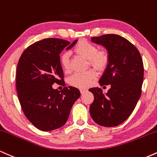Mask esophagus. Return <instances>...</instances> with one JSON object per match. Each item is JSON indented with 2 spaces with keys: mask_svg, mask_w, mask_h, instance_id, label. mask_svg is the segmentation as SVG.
<instances>
[{
  "mask_svg": "<svg viewBox=\"0 0 157 157\" xmlns=\"http://www.w3.org/2000/svg\"><path fill=\"white\" fill-rule=\"evenodd\" d=\"M87 90H84V89H81L80 90V92H81V93H82V94H84V93L85 92H87Z\"/></svg>",
  "mask_w": 157,
  "mask_h": 157,
  "instance_id": "esophagus-1",
  "label": "esophagus"
}]
</instances>
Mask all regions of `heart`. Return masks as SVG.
<instances>
[{"instance_id":"obj_1","label":"heart","mask_w":157,"mask_h":157,"mask_svg":"<svg viewBox=\"0 0 157 157\" xmlns=\"http://www.w3.org/2000/svg\"><path fill=\"white\" fill-rule=\"evenodd\" d=\"M74 52L89 61V64L98 70H103L108 62V55L105 51H98L96 45L86 40H81L74 47ZM60 61L63 69L67 72L70 70V54L64 52L61 54ZM96 78L93 70L84 73H74L68 78V83L73 87L84 89L90 86Z\"/></svg>"}]
</instances>
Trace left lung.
<instances>
[{
  "label": "left lung",
  "mask_w": 157,
  "mask_h": 157,
  "mask_svg": "<svg viewBox=\"0 0 157 157\" xmlns=\"http://www.w3.org/2000/svg\"><path fill=\"white\" fill-rule=\"evenodd\" d=\"M91 40L107 51L108 62L99 84H110V88L105 94L99 87L89 89L94 96L90 113L99 125L117 126L130 117L141 96L144 78L142 57L134 45L119 35H103Z\"/></svg>",
  "instance_id": "obj_1"
}]
</instances>
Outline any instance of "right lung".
Returning a JSON list of instances; mask_svg holds the SVG:
<instances>
[{
    "instance_id": "1",
    "label": "right lung",
    "mask_w": 157,
    "mask_h": 157,
    "mask_svg": "<svg viewBox=\"0 0 157 157\" xmlns=\"http://www.w3.org/2000/svg\"><path fill=\"white\" fill-rule=\"evenodd\" d=\"M46 38L28 47L17 67L16 90L23 112L32 124L43 131L62 127L73 104L80 97L77 88L64 87L60 92L52 84L64 85L60 53L76 44Z\"/></svg>"
}]
</instances>
